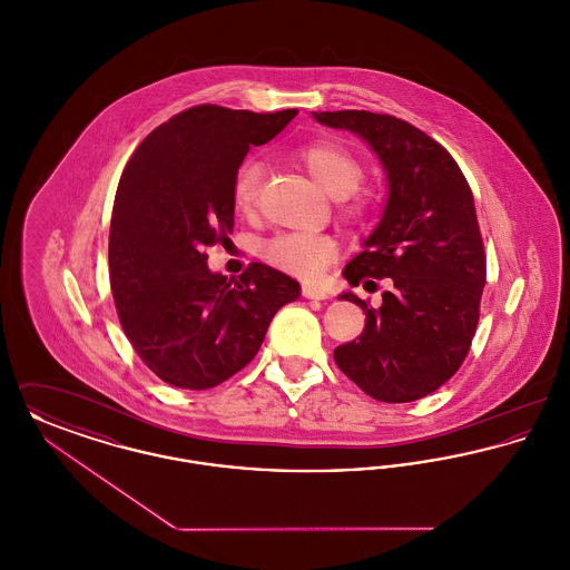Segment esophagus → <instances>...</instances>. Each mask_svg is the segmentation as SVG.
Listing matches in <instances>:
<instances>
[{
  "label": "esophagus",
  "instance_id": "34e87169",
  "mask_svg": "<svg viewBox=\"0 0 570 570\" xmlns=\"http://www.w3.org/2000/svg\"><path fill=\"white\" fill-rule=\"evenodd\" d=\"M301 295L305 298H316V301H323V298H326L325 291H323V288H318V286H314V284H303Z\"/></svg>",
  "mask_w": 570,
  "mask_h": 570
}]
</instances>
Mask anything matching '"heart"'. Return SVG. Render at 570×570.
I'll return each instance as SVG.
<instances>
[{
    "mask_svg": "<svg viewBox=\"0 0 570 570\" xmlns=\"http://www.w3.org/2000/svg\"><path fill=\"white\" fill-rule=\"evenodd\" d=\"M297 163L307 170L314 184L326 196L342 200L358 190L363 166L353 151L335 140H316L303 145L295 154ZM265 166L256 158L245 160L233 177V205L239 214H252L258 200ZM261 258L279 272L297 277H316L335 258V244L325 235L279 233L263 242Z\"/></svg>",
    "mask_w": 570,
    "mask_h": 570,
    "instance_id": "heart-1",
    "label": "heart"
}]
</instances>
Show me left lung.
I'll list each match as a JSON object with an SVG mask.
<instances>
[{
  "instance_id": "1",
  "label": "left lung",
  "mask_w": 570,
  "mask_h": 570,
  "mask_svg": "<svg viewBox=\"0 0 570 570\" xmlns=\"http://www.w3.org/2000/svg\"><path fill=\"white\" fill-rule=\"evenodd\" d=\"M335 130L363 138L386 175V203L344 277H391L379 309L367 307L361 337L335 348L337 367L370 397L421 400L460 370L479 323L485 249L472 190L451 154L393 115L312 112Z\"/></svg>"
}]
</instances>
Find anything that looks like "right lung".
Listing matches in <instances>:
<instances>
[{"mask_svg":"<svg viewBox=\"0 0 570 570\" xmlns=\"http://www.w3.org/2000/svg\"><path fill=\"white\" fill-rule=\"evenodd\" d=\"M297 109L200 105L147 136L124 168L110 217V291L142 363L179 389H212L256 356L275 312L301 295L286 273L252 263L239 279L207 267L205 247L235 226L233 177L249 147Z\"/></svg>","mask_w":570,"mask_h":570,"instance_id":"obj_1","label":"right lung"}]
</instances>
